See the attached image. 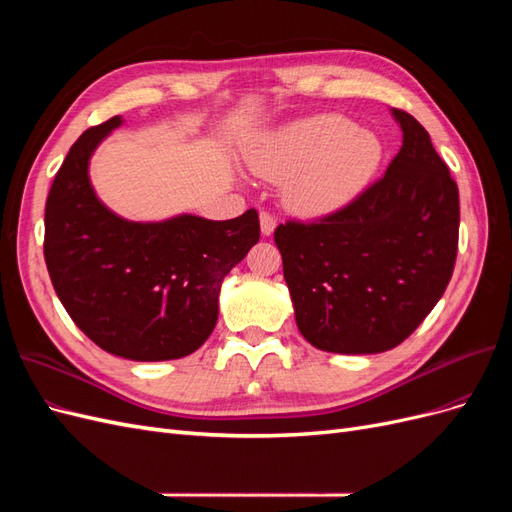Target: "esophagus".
Masks as SVG:
<instances>
[{"mask_svg": "<svg viewBox=\"0 0 512 512\" xmlns=\"http://www.w3.org/2000/svg\"><path fill=\"white\" fill-rule=\"evenodd\" d=\"M275 226H277L275 215H271V213H267V211H262V213H260V232H262V237H271Z\"/></svg>", "mask_w": 512, "mask_h": 512, "instance_id": "1", "label": "esophagus"}]
</instances>
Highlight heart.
<instances>
[{
  "instance_id": "obj_1",
  "label": "heart",
  "mask_w": 512,
  "mask_h": 512,
  "mask_svg": "<svg viewBox=\"0 0 512 512\" xmlns=\"http://www.w3.org/2000/svg\"><path fill=\"white\" fill-rule=\"evenodd\" d=\"M382 158L378 134L335 113L290 121L245 151L258 177L284 183L286 205L303 218L350 205L376 177Z\"/></svg>"
}]
</instances>
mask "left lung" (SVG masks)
Instances as JSON below:
<instances>
[{
	"label": "left lung",
	"mask_w": 512,
	"mask_h": 512,
	"mask_svg": "<svg viewBox=\"0 0 512 512\" xmlns=\"http://www.w3.org/2000/svg\"><path fill=\"white\" fill-rule=\"evenodd\" d=\"M401 149L384 177L320 224L277 226L294 320L335 354L399 346L451 282L459 192L427 130L391 108Z\"/></svg>",
	"instance_id": "8db88e82"
}]
</instances>
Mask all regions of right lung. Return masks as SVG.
I'll use <instances>...</instances> for the list:
<instances>
[{
	"instance_id": "1",
	"label": "right lung",
	"mask_w": 512,
	"mask_h": 512,
	"mask_svg": "<svg viewBox=\"0 0 512 512\" xmlns=\"http://www.w3.org/2000/svg\"><path fill=\"white\" fill-rule=\"evenodd\" d=\"M111 117L72 145L44 211V260L61 305L91 342L128 361H173L207 342L224 277L260 239L258 213L134 222L108 209L89 177Z\"/></svg>"
}]
</instances>
